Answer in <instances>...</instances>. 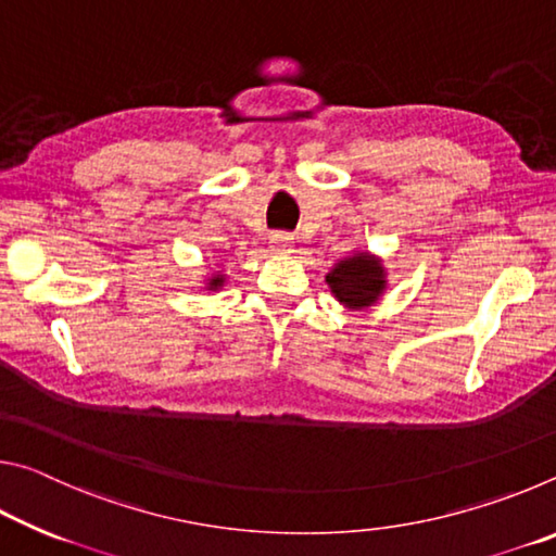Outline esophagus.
I'll use <instances>...</instances> for the list:
<instances>
[{
	"instance_id": "1",
	"label": "esophagus",
	"mask_w": 556,
	"mask_h": 556,
	"mask_svg": "<svg viewBox=\"0 0 556 556\" xmlns=\"http://www.w3.org/2000/svg\"><path fill=\"white\" fill-rule=\"evenodd\" d=\"M269 248L271 252H277V255H289V252L294 250V240H291V235L287 232H275L269 238Z\"/></svg>"
}]
</instances>
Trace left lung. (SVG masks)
Listing matches in <instances>:
<instances>
[{
    "instance_id": "left-lung-1",
    "label": "left lung",
    "mask_w": 556,
    "mask_h": 556,
    "mask_svg": "<svg viewBox=\"0 0 556 556\" xmlns=\"http://www.w3.org/2000/svg\"><path fill=\"white\" fill-rule=\"evenodd\" d=\"M326 285L331 294L351 312H363L380 301L388 289V271L382 260L370 252H353L351 257L336 262V267L326 275Z\"/></svg>"
}]
</instances>
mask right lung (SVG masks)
<instances>
[{
	"mask_svg": "<svg viewBox=\"0 0 556 556\" xmlns=\"http://www.w3.org/2000/svg\"><path fill=\"white\" fill-rule=\"evenodd\" d=\"M223 285H225V275H223V271H215V275L205 277V289H208V291H218Z\"/></svg>",
	"mask_w": 556,
	"mask_h": 556,
	"instance_id": "add662e5",
	"label": "right lung"
}]
</instances>
